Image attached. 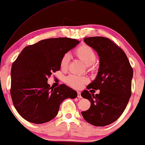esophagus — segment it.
Instances as JSON below:
<instances>
[{
  "mask_svg": "<svg viewBox=\"0 0 145 145\" xmlns=\"http://www.w3.org/2000/svg\"><path fill=\"white\" fill-rule=\"evenodd\" d=\"M77 97H78V98H82V96H81V92H79V91L77 92Z\"/></svg>",
  "mask_w": 145,
  "mask_h": 145,
  "instance_id": "1",
  "label": "esophagus"
}]
</instances>
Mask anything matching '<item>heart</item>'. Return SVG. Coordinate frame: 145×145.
<instances>
[{"mask_svg":"<svg viewBox=\"0 0 145 145\" xmlns=\"http://www.w3.org/2000/svg\"><path fill=\"white\" fill-rule=\"evenodd\" d=\"M76 57L84 63L91 70L94 69V63L96 60V54L92 47L86 44H82L75 50ZM69 62V56L65 54L61 60V68L63 70H66L68 67ZM88 79L86 76H78L75 74H71L67 77V84L74 88H80L83 84L88 82Z\"/></svg>","mask_w":145,"mask_h":145,"instance_id":"obj_1","label":"heart"}]
</instances>
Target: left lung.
<instances>
[{"label":"left lung","mask_w":145,"mask_h":145,"mask_svg":"<svg viewBox=\"0 0 145 145\" xmlns=\"http://www.w3.org/2000/svg\"><path fill=\"white\" fill-rule=\"evenodd\" d=\"M86 45L95 50L100 59L98 74L87 89L100 90L99 94L81 93L90 102L82 116L94 126L108 125L118 120L126 108L131 95L133 71L123 51L110 39L104 37H85Z\"/></svg>","instance_id":"left-lung-1"}]
</instances>
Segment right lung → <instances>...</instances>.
<instances>
[{"label": "right lung", "mask_w": 145, "mask_h": 145, "mask_svg": "<svg viewBox=\"0 0 145 145\" xmlns=\"http://www.w3.org/2000/svg\"><path fill=\"white\" fill-rule=\"evenodd\" d=\"M80 41L68 37L43 39L24 48L11 69L10 94L18 114L35 124L55 118L63 101L76 98L77 92L65 84L54 88L47 83L61 69L62 57Z\"/></svg>", "instance_id": "obj_1"}]
</instances>
